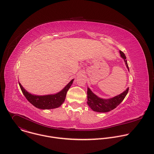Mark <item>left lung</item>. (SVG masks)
<instances>
[{"mask_svg":"<svg viewBox=\"0 0 154 154\" xmlns=\"http://www.w3.org/2000/svg\"><path fill=\"white\" fill-rule=\"evenodd\" d=\"M119 53L121 54V58L124 59L126 65V67L127 68L129 71V68L128 66V64L126 60V57L125 54L121 51H119ZM87 88H88L87 90L88 105V106L93 109V111L96 112H100V113L108 112L109 111L112 110V109H115L124 100V99L128 91V88H127L124 92H122L120 94L116 96H115L112 98L105 99L100 98L97 96H96L95 94L93 93V91L89 88L88 87Z\"/></svg>","mask_w":154,"mask_h":154,"instance_id":"1","label":"left lung"}]
</instances>
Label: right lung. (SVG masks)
Segmentation results:
<instances>
[{
  "label": "right lung",
  "instance_id": "obj_1",
  "mask_svg": "<svg viewBox=\"0 0 154 154\" xmlns=\"http://www.w3.org/2000/svg\"><path fill=\"white\" fill-rule=\"evenodd\" d=\"M73 81L74 79L71 80L70 82L60 92L54 94L44 96H37L29 93L24 89V88L20 83H19V85L22 92L30 103L39 109H49L58 108L62 105L64 102L67 92L72 85Z\"/></svg>",
  "mask_w": 154,
  "mask_h": 154
}]
</instances>
